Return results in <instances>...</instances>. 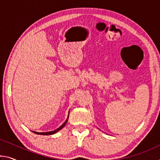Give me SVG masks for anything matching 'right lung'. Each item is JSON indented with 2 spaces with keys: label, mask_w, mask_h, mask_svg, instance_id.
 Listing matches in <instances>:
<instances>
[{
  "label": "right lung",
  "mask_w": 160,
  "mask_h": 160,
  "mask_svg": "<svg viewBox=\"0 0 160 160\" xmlns=\"http://www.w3.org/2000/svg\"><path fill=\"white\" fill-rule=\"evenodd\" d=\"M69 116V115H68ZM67 121H68V118H67V120L65 121V122L62 124V125L59 127L58 128H57L56 130H55V131H49V132H35V131H33L34 133H36V134H39V135H52V134H54V133H56V132H58V131H60V130L61 129V128H63V127L65 126V125H66V123H67Z\"/></svg>",
  "instance_id": "add662e5"
}]
</instances>
